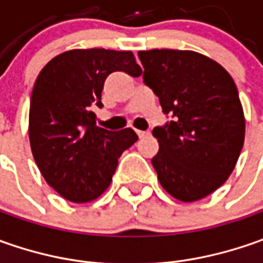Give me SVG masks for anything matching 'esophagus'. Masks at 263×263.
I'll return each instance as SVG.
<instances>
[{
	"label": "esophagus",
	"instance_id": "1",
	"mask_svg": "<svg viewBox=\"0 0 263 263\" xmlns=\"http://www.w3.org/2000/svg\"><path fill=\"white\" fill-rule=\"evenodd\" d=\"M136 133H137V136L140 137V139H142V137L149 136V132H142V130H136Z\"/></svg>",
	"mask_w": 263,
	"mask_h": 263
}]
</instances>
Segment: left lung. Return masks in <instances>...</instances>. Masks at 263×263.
<instances>
[{
  "label": "left lung",
  "instance_id": "8db88e82",
  "mask_svg": "<svg viewBox=\"0 0 263 263\" xmlns=\"http://www.w3.org/2000/svg\"><path fill=\"white\" fill-rule=\"evenodd\" d=\"M143 80L174 121L155 127L159 151L152 158L165 192L196 202L221 187L245 143V114L227 70L195 51H139Z\"/></svg>",
  "mask_w": 263,
  "mask_h": 263
}]
</instances>
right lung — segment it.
I'll return each mask as SVG.
<instances>
[{"mask_svg":"<svg viewBox=\"0 0 263 263\" xmlns=\"http://www.w3.org/2000/svg\"><path fill=\"white\" fill-rule=\"evenodd\" d=\"M142 74L132 51L71 49L54 57L36 79L30 98L29 140L45 181L74 203L105 192L120 155L136 142L132 128L96 126V106L108 74Z\"/></svg>","mask_w":263,"mask_h":263,"instance_id":"right-lung-1","label":"right lung"}]
</instances>
